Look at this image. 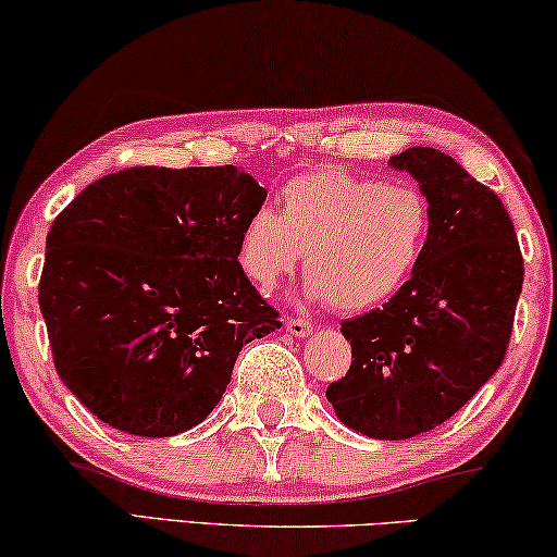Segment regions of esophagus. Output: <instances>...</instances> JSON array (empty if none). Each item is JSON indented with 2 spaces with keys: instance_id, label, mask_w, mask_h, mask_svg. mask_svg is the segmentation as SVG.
<instances>
[{
  "instance_id": "esophagus-1",
  "label": "esophagus",
  "mask_w": 557,
  "mask_h": 557,
  "mask_svg": "<svg viewBox=\"0 0 557 557\" xmlns=\"http://www.w3.org/2000/svg\"><path fill=\"white\" fill-rule=\"evenodd\" d=\"M285 330L293 334V337H297V339H305V337H310L312 334V330H314V324L310 322V320H299V317H289V320H285Z\"/></svg>"
}]
</instances>
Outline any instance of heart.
<instances>
[{
    "label": "heart",
    "mask_w": 557,
    "mask_h": 557,
    "mask_svg": "<svg viewBox=\"0 0 557 557\" xmlns=\"http://www.w3.org/2000/svg\"><path fill=\"white\" fill-rule=\"evenodd\" d=\"M280 208V215L258 208L245 220L237 240L245 277L270 293L305 255L307 293L344 314L399 295L429 245V200L406 183L320 168L289 181Z\"/></svg>",
    "instance_id": "heart-1"
}]
</instances>
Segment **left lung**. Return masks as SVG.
I'll use <instances>...</instances> for the list:
<instances>
[{
  "label": "left lung",
  "mask_w": 557,
  "mask_h": 557,
  "mask_svg": "<svg viewBox=\"0 0 557 557\" xmlns=\"http://www.w3.org/2000/svg\"><path fill=\"white\" fill-rule=\"evenodd\" d=\"M389 165L429 200V245L399 295L342 324L351 367L326 399L357 434L401 441L451 419L496 374L523 289V255L500 198L451 156L417 146Z\"/></svg>",
  "instance_id": "left-lung-1"
}]
</instances>
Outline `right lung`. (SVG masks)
Listing matches in <instances>:
<instances>
[{"mask_svg": "<svg viewBox=\"0 0 557 557\" xmlns=\"http://www.w3.org/2000/svg\"><path fill=\"white\" fill-rule=\"evenodd\" d=\"M268 190L235 165L128 168L61 210L39 307L57 374L96 419L134 436L183 434L231 384L277 312L237 264Z\"/></svg>", "mask_w": 557, "mask_h": 557, "instance_id": "right-lung-1", "label": "right lung"}]
</instances>
